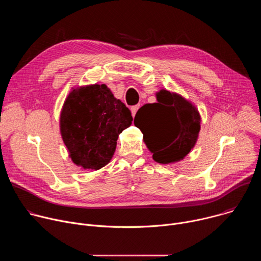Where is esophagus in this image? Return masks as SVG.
Instances as JSON below:
<instances>
[{"label": "esophagus", "mask_w": 261, "mask_h": 261, "mask_svg": "<svg viewBox=\"0 0 261 261\" xmlns=\"http://www.w3.org/2000/svg\"><path fill=\"white\" fill-rule=\"evenodd\" d=\"M138 108H139V105H135V106L131 107V114H132V117H133V118L135 117V115H136V113H137Z\"/></svg>", "instance_id": "esophagus-1"}]
</instances>
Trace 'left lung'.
Segmentation results:
<instances>
[{
  "mask_svg": "<svg viewBox=\"0 0 261 261\" xmlns=\"http://www.w3.org/2000/svg\"><path fill=\"white\" fill-rule=\"evenodd\" d=\"M156 103L140 107L134 125L143 133V141L160 164L179 162L195 146L201 124L196 106L168 90L156 93Z\"/></svg>",
  "mask_w": 261,
  "mask_h": 261,
  "instance_id": "1",
  "label": "left lung"
}]
</instances>
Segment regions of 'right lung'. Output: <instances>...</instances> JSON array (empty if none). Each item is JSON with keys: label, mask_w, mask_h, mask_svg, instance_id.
<instances>
[{"label": "right lung", "mask_w": 261, "mask_h": 261, "mask_svg": "<svg viewBox=\"0 0 261 261\" xmlns=\"http://www.w3.org/2000/svg\"><path fill=\"white\" fill-rule=\"evenodd\" d=\"M132 120L129 108L106 85L72 88L60 115V132L69 158L82 169L104 167L116 152L119 135Z\"/></svg>", "instance_id": "add662e5"}]
</instances>
